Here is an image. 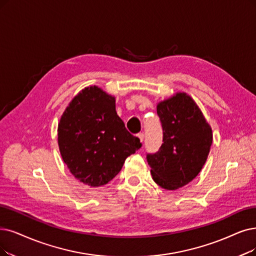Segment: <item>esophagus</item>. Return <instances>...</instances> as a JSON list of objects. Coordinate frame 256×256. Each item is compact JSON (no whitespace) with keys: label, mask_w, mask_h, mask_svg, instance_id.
<instances>
[{"label":"esophagus","mask_w":256,"mask_h":256,"mask_svg":"<svg viewBox=\"0 0 256 256\" xmlns=\"http://www.w3.org/2000/svg\"><path fill=\"white\" fill-rule=\"evenodd\" d=\"M138 138H140V140L142 142H144V138H145V136H144V134H138Z\"/></svg>","instance_id":"obj_1"}]
</instances>
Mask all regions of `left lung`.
Returning a JSON list of instances; mask_svg holds the SVG:
<instances>
[{
    "label": "left lung",
    "instance_id": "8db88e82",
    "mask_svg": "<svg viewBox=\"0 0 256 256\" xmlns=\"http://www.w3.org/2000/svg\"><path fill=\"white\" fill-rule=\"evenodd\" d=\"M162 127V144L148 153L151 176L158 186L176 190L198 176L207 160L212 130L196 102L178 92L156 107Z\"/></svg>",
    "mask_w": 256,
    "mask_h": 256
}]
</instances>
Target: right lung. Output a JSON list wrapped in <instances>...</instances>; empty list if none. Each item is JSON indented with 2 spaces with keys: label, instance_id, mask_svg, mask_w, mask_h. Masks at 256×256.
<instances>
[{
  "label": "right lung",
  "instance_id": "right-lung-1",
  "mask_svg": "<svg viewBox=\"0 0 256 256\" xmlns=\"http://www.w3.org/2000/svg\"><path fill=\"white\" fill-rule=\"evenodd\" d=\"M58 142L69 171L90 187L106 185L142 147L118 116L114 96L98 86L70 102L58 122Z\"/></svg>",
  "mask_w": 256,
  "mask_h": 256
}]
</instances>
